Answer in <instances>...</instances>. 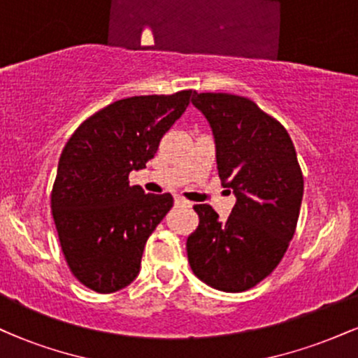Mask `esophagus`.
I'll list each match as a JSON object with an SVG mask.
<instances>
[{
	"label": "esophagus",
	"mask_w": 358,
	"mask_h": 358,
	"mask_svg": "<svg viewBox=\"0 0 358 358\" xmlns=\"http://www.w3.org/2000/svg\"><path fill=\"white\" fill-rule=\"evenodd\" d=\"M175 203L176 205H190V202H188V200L182 199V196H175Z\"/></svg>",
	"instance_id": "esophagus-1"
}]
</instances>
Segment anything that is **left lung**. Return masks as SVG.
I'll return each instance as SVG.
<instances>
[{
	"instance_id": "obj_1",
	"label": "left lung",
	"mask_w": 358,
	"mask_h": 358,
	"mask_svg": "<svg viewBox=\"0 0 358 358\" xmlns=\"http://www.w3.org/2000/svg\"><path fill=\"white\" fill-rule=\"evenodd\" d=\"M210 124L220 182L236 195L222 222L210 205H195L200 224L188 237L192 271L208 286L241 293L269 276L296 231L303 175L281 122L234 94L193 92Z\"/></svg>"
}]
</instances>
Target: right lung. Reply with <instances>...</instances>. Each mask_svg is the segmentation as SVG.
<instances>
[{"label":"right lung","instance_id":"right-lung-1","mask_svg":"<svg viewBox=\"0 0 358 358\" xmlns=\"http://www.w3.org/2000/svg\"><path fill=\"white\" fill-rule=\"evenodd\" d=\"M192 96L182 90L113 102L82 122L62 151L53 220L69 268L90 289L114 293L139 274L148 237L173 207V196L146 195L127 176L146 168Z\"/></svg>","mask_w":358,"mask_h":358}]
</instances>
